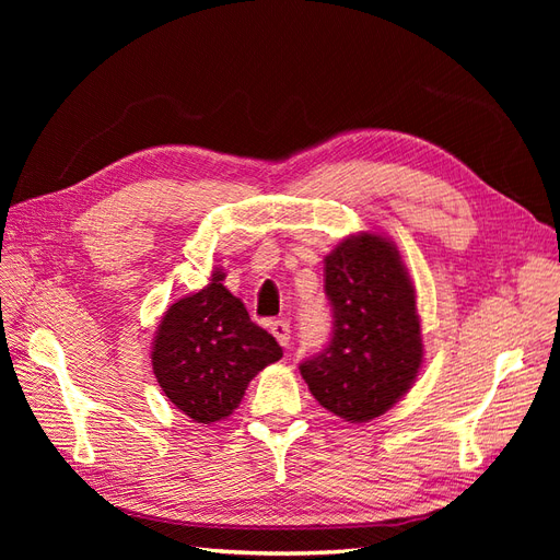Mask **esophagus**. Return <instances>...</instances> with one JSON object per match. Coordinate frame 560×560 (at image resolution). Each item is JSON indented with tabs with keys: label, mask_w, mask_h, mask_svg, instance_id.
<instances>
[{
	"label": "esophagus",
	"mask_w": 560,
	"mask_h": 560,
	"mask_svg": "<svg viewBox=\"0 0 560 560\" xmlns=\"http://www.w3.org/2000/svg\"><path fill=\"white\" fill-rule=\"evenodd\" d=\"M270 334H273L278 338V343L282 348H290L292 343V329H290V322L287 319H276L270 322Z\"/></svg>",
	"instance_id": "1"
}]
</instances>
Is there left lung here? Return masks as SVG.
<instances>
[{"mask_svg": "<svg viewBox=\"0 0 560 560\" xmlns=\"http://www.w3.org/2000/svg\"><path fill=\"white\" fill-rule=\"evenodd\" d=\"M334 313L327 348L301 362L313 397L334 416L369 422L393 409L422 364L416 290L383 235H350L325 259Z\"/></svg>", "mask_w": 560, "mask_h": 560, "instance_id": "1", "label": "left lung"}]
</instances>
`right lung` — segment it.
<instances>
[{"mask_svg":"<svg viewBox=\"0 0 560 560\" xmlns=\"http://www.w3.org/2000/svg\"><path fill=\"white\" fill-rule=\"evenodd\" d=\"M222 280L217 268L206 290L173 303L151 350L165 397L202 425L231 416L249 381L282 358L276 338L254 325Z\"/></svg>","mask_w":560,"mask_h":560,"instance_id":"right-lung-1","label":"right lung"}]
</instances>
